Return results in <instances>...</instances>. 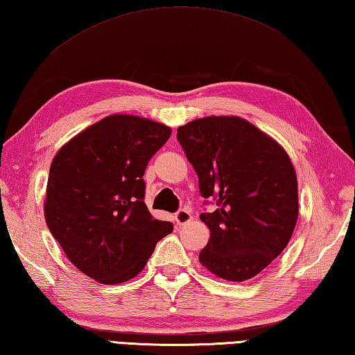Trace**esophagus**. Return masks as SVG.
Wrapping results in <instances>:
<instances>
[{
	"label": "esophagus",
	"instance_id": "obj_1",
	"mask_svg": "<svg viewBox=\"0 0 355 355\" xmlns=\"http://www.w3.org/2000/svg\"><path fill=\"white\" fill-rule=\"evenodd\" d=\"M192 220V214H191V211L189 209H180L177 214H175V222L178 223V225H184V223H188V222H191Z\"/></svg>",
	"mask_w": 355,
	"mask_h": 355
}]
</instances>
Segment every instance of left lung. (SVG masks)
I'll return each instance as SVG.
<instances>
[{
	"label": "left lung",
	"instance_id": "left-lung-1",
	"mask_svg": "<svg viewBox=\"0 0 355 355\" xmlns=\"http://www.w3.org/2000/svg\"><path fill=\"white\" fill-rule=\"evenodd\" d=\"M177 138L217 209L198 261L218 278L259 275L287 247L298 220V182L282 146L239 116H206L178 127Z\"/></svg>",
	"mask_w": 355,
	"mask_h": 355
}]
</instances>
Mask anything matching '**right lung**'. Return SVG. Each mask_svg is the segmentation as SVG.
Segmentation results:
<instances>
[{"label":"right lung","mask_w":355,"mask_h":355,"mask_svg":"<svg viewBox=\"0 0 355 355\" xmlns=\"http://www.w3.org/2000/svg\"><path fill=\"white\" fill-rule=\"evenodd\" d=\"M171 127L110 114L71 138L51 163L44 218L73 266L101 284L137 276L157 242L172 233L144 203L147 163Z\"/></svg>","instance_id":"add662e5"}]
</instances>
